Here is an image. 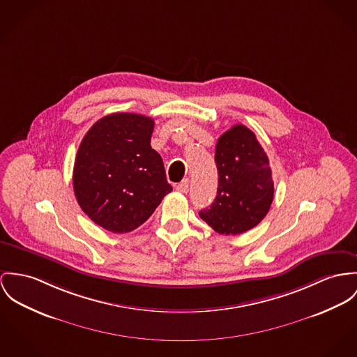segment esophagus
<instances>
[{
	"mask_svg": "<svg viewBox=\"0 0 357 357\" xmlns=\"http://www.w3.org/2000/svg\"><path fill=\"white\" fill-rule=\"evenodd\" d=\"M178 192H189V179L186 178V179H183L181 183H178L176 185V188H175Z\"/></svg>",
	"mask_w": 357,
	"mask_h": 357,
	"instance_id": "34e87169",
	"label": "esophagus"
}]
</instances>
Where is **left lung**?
Returning <instances> with one entry per match:
<instances>
[{
	"label": "left lung",
	"mask_w": 357,
	"mask_h": 357,
	"mask_svg": "<svg viewBox=\"0 0 357 357\" xmlns=\"http://www.w3.org/2000/svg\"><path fill=\"white\" fill-rule=\"evenodd\" d=\"M218 195L199 218L221 235H238L258 225L268 215L275 183L269 159L245 125H235L216 144Z\"/></svg>",
	"instance_id": "8db88e82"
}]
</instances>
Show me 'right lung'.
<instances>
[{"instance_id":"add662e5","label":"right lung","mask_w":357,"mask_h":357,"mask_svg":"<svg viewBox=\"0 0 357 357\" xmlns=\"http://www.w3.org/2000/svg\"><path fill=\"white\" fill-rule=\"evenodd\" d=\"M153 126L149 116L115 112L93 123L79 146L75 195L89 219L114 234L138 228L172 190L151 146Z\"/></svg>"}]
</instances>
